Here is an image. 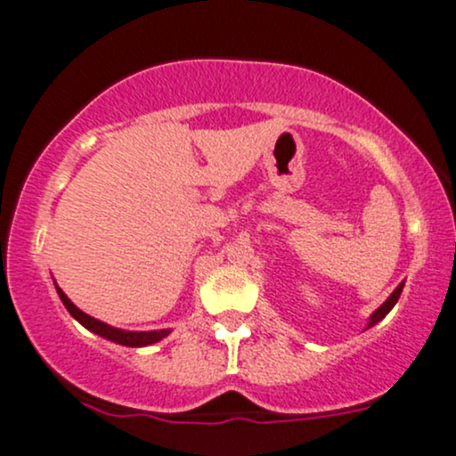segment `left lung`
I'll return each instance as SVG.
<instances>
[{
    "instance_id": "obj_1",
    "label": "left lung",
    "mask_w": 456,
    "mask_h": 456,
    "mask_svg": "<svg viewBox=\"0 0 456 456\" xmlns=\"http://www.w3.org/2000/svg\"><path fill=\"white\" fill-rule=\"evenodd\" d=\"M402 289H404V281H402V284L397 286V289L391 292V297H389V299H387L385 304H382L380 308L376 310V313H373L371 316H369V323H367V328H373V325H376L378 321H382V319H385L387 314L391 313V308H393V305L397 304V299H400V295H402Z\"/></svg>"
}]
</instances>
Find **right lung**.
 I'll use <instances>...</instances> for the list:
<instances>
[{"mask_svg":"<svg viewBox=\"0 0 456 456\" xmlns=\"http://www.w3.org/2000/svg\"><path fill=\"white\" fill-rule=\"evenodd\" d=\"M56 292H59V297H61V301H63L67 313L74 316V319L78 321L80 325H85V328L91 330V332L100 334V337L109 338V341H113V343L126 345V347H146V345L161 341V338L170 334V330H152V332H128V330L111 328V325L102 323V321L94 319V316L85 314L83 310L76 308V305L69 301V297H67L65 292L59 289V286H56Z\"/></svg>","mask_w":456,"mask_h":456,"instance_id":"right-lung-1","label":"right lung"}]
</instances>
